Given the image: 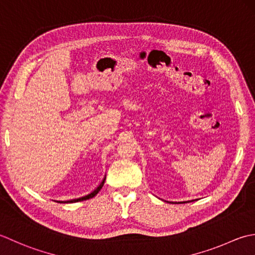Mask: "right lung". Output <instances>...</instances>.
<instances>
[{
	"mask_svg": "<svg viewBox=\"0 0 255 255\" xmlns=\"http://www.w3.org/2000/svg\"><path fill=\"white\" fill-rule=\"evenodd\" d=\"M105 181H106V177L103 178V180L101 181L100 183V185H99L97 188L93 190V191H91L90 194H88V195H86V196H84V197H80V198H76V199H71V200H65V201H58V202H60V204H72V202H77V201H82V200H87V199H90V198H92V197H95L99 191H100V189L102 188L103 187V185H105Z\"/></svg>",
	"mask_w": 255,
	"mask_h": 255,
	"instance_id": "add662e5",
	"label": "right lung"
}]
</instances>
